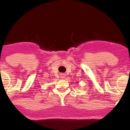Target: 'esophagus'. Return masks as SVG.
Wrapping results in <instances>:
<instances>
[{
    "label": "esophagus",
    "instance_id": "esophagus-1",
    "mask_svg": "<svg viewBox=\"0 0 130 130\" xmlns=\"http://www.w3.org/2000/svg\"><path fill=\"white\" fill-rule=\"evenodd\" d=\"M60 77H61V79H64V78L65 77V74H61V76H60Z\"/></svg>",
    "mask_w": 130,
    "mask_h": 130
}]
</instances>
